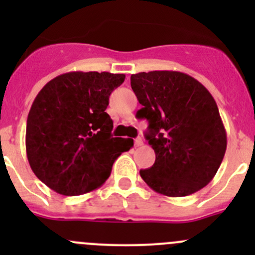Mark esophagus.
Returning a JSON list of instances; mask_svg holds the SVG:
<instances>
[{"mask_svg": "<svg viewBox=\"0 0 255 255\" xmlns=\"http://www.w3.org/2000/svg\"><path fill=\"white\" fill-rule=\"evenodd\" d=\"M143 144H144V142H143V139L140 137L135 138V139H134V145L135 146H142Z\"/></svg>", "mask_w": 255, "mask_h": 255, "instance_id": "esophagus-1", "label": "esophagus"}]
</instances>
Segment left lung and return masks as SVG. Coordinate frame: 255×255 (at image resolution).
<instances>
[{
  "label": "left lung",
  "instance_id": "left-lung-1",
  "mask_svg": "<svg viewBox=\"0 0 255 255\" xmlns=\"http://www.w3.org/2000/svg\"><path fill=\"white\" fill-rule=\"evenodd\" d=\"M130 86L146 118L145 138L155 163L140 170L150 189L169 197L191 195L217 173L227 148V134L210 91L180 71L133 74Z\"/></svg>",
  "mask_w": 255,
  "mask_h": 255
}]
</instances>
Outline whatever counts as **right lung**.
Masks as SVG:
<instances>
[{
    "instance_id": "add662e5",
    "label": "right lung",
    "mask_w": 255,
    "mask_h": 255,
    "mask_svg": "<svg viewBox=\"0 0 255 255\" xmlns=\"http://www.w3.org/2000/svg\"><path fill=\"white\" fill-rule=\"evenodd\" d=\"M125 74L71 71L48 82L33 101L25 150L35 176L55 192L78 196L101 186L116 159L133 146L112 137L106 111Z\"/></svg>"
}]
</instances>
